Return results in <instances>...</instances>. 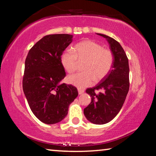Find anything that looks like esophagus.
<instances>
[{"mask_svg": "<svg viewBox=\"0 0 156 156\" xmlns=\"http://www.w3.org/2000/svg\"><path fill=\"white\" fill-rule=\"evenodd\" d=\"M78 94H79V95H80V94H83V93H84V89H80V88H78Z\"/></svg>", "mask_w": 156, "mask_h": 156, "instance_id": "obj_1", "label": "esophagus"}]
</instances>
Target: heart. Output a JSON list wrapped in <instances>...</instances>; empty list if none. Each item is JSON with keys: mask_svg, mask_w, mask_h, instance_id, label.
Returning <instances> with one entry per match:
<instances>
[{"mask_svg": "<svg viewBox=\"0 0 156 156\" xmlns=\"http://www.w3.org/2000/svg\"><path fill=\"white\" fill-rule=\"evenodd\" d=\"M78 61H85L83 67L84 72L67 77V82L76 87L83 89L91 85L94 80L98 82L106 77L112 69L114 61L113 52L103 48L96 42L87 40L76 44L74 52L65 49L60 56V62L69 73L76 71Z\"/></svg>", "mask_w": 156, "mask_h": 156, "instance_id": "obj_1", "label": "heart"}]
</instances>
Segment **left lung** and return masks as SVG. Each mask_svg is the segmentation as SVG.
<instances>
[{
  "mask_svg": "<svg viewBox=\"0 0 156 156\" xmlns=\"http://www.w3.org/2000/svg\"><path fill=\"white\" fill-rule=\"evenodd\" d=\"M109 44L114 56L112 68L96 87L86 90L91 102L84 109L87 119L96 125H104L114 118L122 108L129 89V67L127 56L120 44L102 34ZM101 91L96 94L95 90Z\"/></svg>",
  "mask_w": 156,
  "mask_h": 156,
  "instance_id": "obj_1",
  "label": "left lung"
}]
</instances>
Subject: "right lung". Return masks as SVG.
I'll use <instances>...</instances> for the list:
<instances>
[{
  "label": "right lung",
  "mask_w": 156,
  "mask_h": 156,
  "mask_svg": "<svg viewBox=\"0 0 156 156\" xmlns=\"http://www.w3.org/2000/svg\"><path fill=\"white\" fill-rule=\"evenodd\" d=\"M72 41L69 34L45 36L31 47L26 58L23 91L31 112L47 125L64 119L69 105L78 96L75 87L61 83L66 74L60 56Z\"/></svg>",
  "instance_id": "1"
}]
</instances>
